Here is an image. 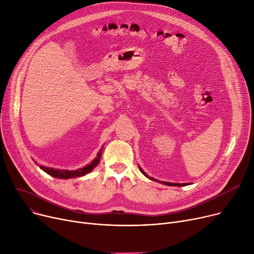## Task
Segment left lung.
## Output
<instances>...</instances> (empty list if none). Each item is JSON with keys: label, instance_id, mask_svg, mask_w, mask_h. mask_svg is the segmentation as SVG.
Here are the masks:
<instances>
[{"label": "left lung", "instance_id": "left-lung-1", "mask_svg": "<svg viewBox=\"0 0 254 254\" xmlns=\"http://www.w3.org/2000/svg\"><path fill=\"white\" fill-rule=\"evenodd\" d=\"M139 170L141 171V173L142 174L144 175V176H146L147 178H149V179H151V180H153V181H157L158 183H163V184H165V185H168V186H185V185H188V183H171V182H166V181H158L157 179H154L153 177H149L147 174H146V173L143 171V169L139 166Z\"/></svg>", "mask_w": 254, "mask_h": 254}]
</instances>
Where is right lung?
<instances>
[{
    "label": "right lung",
    "mask_w": 254,
    "mask_h": 254,
    "mask_svg": "<svg viewBox=\"0 0 254 254\" xmlns=\"http://www.w3.org/2000/svg\"><path fill=\"white\" fill-rule=\"evenodd\" d=\"M102 150H103V146L100 149V151L97 154V157L93 159V161L84 166L83 168H79L77 170H60V169H55V168H49V167H44V166H39L40 169L43 170L45 173H47L48 175H51L55 178H60V179H71V178H77V177H81L84 176L88 173H90L93 169H95L99 163L102 156ZM37 164V163H36Z\"/></svg>",
    "instance_id": "obj_1"
}]
</instances>
